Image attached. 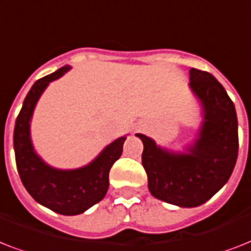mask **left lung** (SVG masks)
Returning <instances> with one entry per match:
<instances>
[{
	"label": "left lung",
	"instance_id": "1",
	"mask_svg": "<svg viewBox=\"0 0 251 251\" xmlns=\"http://www.w3.org/2000/svg\"><path fill=\"white\" fill-rule=\"evenodd\" d=\"M190 87L202 102L203 125L187 153L143 142L142 164L155 198L179 207H197L212 198L229 179L238 155L237 114L224 87L210 73L190 69Z\"/></svg>",
	"mask_w": 251,
	"mask_h": 251
}]
</instances>
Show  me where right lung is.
Instances as JSON below:
<instances>
[{
    "instance_id": "right-lung-1",
    "label": "right lung",
    "mask_w": 251,
    "mask_h": 251,
    "mask_svg": "<svg viewBox=\"0 0 251 251\" xmlns=\"http://www.w3.org/2000/svg\"><path fill=\"white\" fill-rule=\"evenodd\" d=\"M70 66L36 80L25 96L14 127V151L19 177L37 203L61 215H78L100 202L109 187V171L122 153L126 137L106 146L92 163L74 171L49 167L33 151L29 121L37 100L49 82L60 78Z\"/></svg>"
}]
</instances>
